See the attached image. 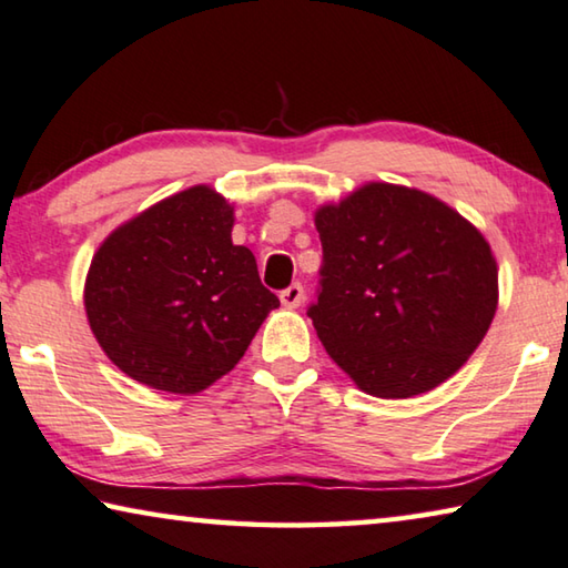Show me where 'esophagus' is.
Returning a JSON list of instances; mask_svg holds the SVG:
<instances>
[{
	"label": "esophagus",
	"mask_w": 568,
	"mask_h": 568,
	"mask_svg": "<svg viewBox=\"0 0 568 568\" xmlns=\"http://www.w3.org/2000/svg\"><path fill=\"white\" fill-rule=\"evenodd\" d=\"M282 296V304L290 306V310H296V306H302L304 302V286L300 282H294L292 286H286V290L278 294Z\"/></svg>",
	"instance_id": "esophagus-1"
}]
</instances>
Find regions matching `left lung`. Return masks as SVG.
Here are the masks:
<instances>
[{
	"instance_id": "obj_1",
	"label": "left lung",
	"mask_w": 568,
	"mask_h": 568,
	"mask_svg": "<svg viewBox=\"0 0 568 568\" xmlns=\"http://www.w3.org/2000/svg\"><path fill=\"white\" fill-rule=\"evenodd\" d=\"M314 223L322 278L306 314L359 389L413 397L466 365L498 306L494 251L470 221L430 193L367 183Z\"/></svg>"
}]
</instances>
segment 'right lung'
Returning a JSON list of instances; mask_svg holds the SVG:
<instances>
[{
  "mask_svg": "<svg viewBox=\"0 0 568 568\" xmlns=\"http://www.w3.org/2000/svg\"><path fill=\"white\" fill-rule=\"evenodd\" d=\"M231 229L234 206L209 185H193L102 241L85 312L98 345L128 377L196 395L244 357L278 300Z\"/></svg>",
  "mask_w": 568,
  "mask_h": 568,
  "instance_id": "right-lung-1",
  "label": "right lung"
}]
</instances>
